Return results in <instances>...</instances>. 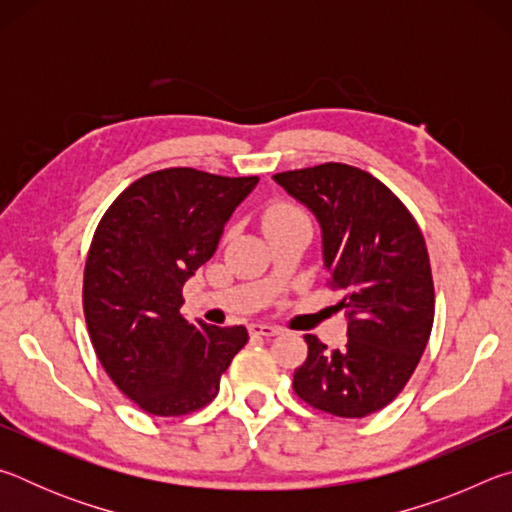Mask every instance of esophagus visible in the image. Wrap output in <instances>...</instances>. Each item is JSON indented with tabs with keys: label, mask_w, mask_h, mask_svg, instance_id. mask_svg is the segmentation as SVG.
Here are the masks:
<instances>
[{
	"label": "esophagus",
	"mask_w": 512,
	"mask_h": 512,
	"mask_svg": "<svg viewBox=\"0 0 512 512\" xmlns=\"http://www.w3.org/2000/svg\"><path fill=\"white\" fill-rule=\"evenodd\" d=\"M250 334L253 336H277L280 334V327H275V325H266V323H253L250 325Z\"/></svg>",
	"instance_id": "34e87169"
}]
</instances>
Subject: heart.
Here are the masks:
<instances>
[{"label":"heart","mask_w":512,"mask_h":512,"mask_svg":"<svg viewBox=\"0 0 512 512\" xmlns=\"http://www.w3.org/2000/svg\"><path fill=\"white\" fill-rule=\"evenodd\" d=\"M298 219H307V216L302 214L296 205L273 203L264 212V230L271 232L273 228H277V225H284V223H291V221H298Z\"/></svg>","instance_id":"heart-1"}]
</instances>
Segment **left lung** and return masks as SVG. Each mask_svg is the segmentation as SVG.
<instances>
[{
	"mask_svg": "<svg viewBox=\"0 0 512 512\" xmlns=\"http://www.w3.org/2000/svg\"><path fill=\"white\" fill-rule=\"evenodd\" d=\"M316 216L329 284L345 296L348 343L329 352L307 334L293 391L318 411L366 418L400 395L427 348L433 280L418 223L391 189L341 162L275 173Z\"/></svg>",
	"mask_w": 512,
	"mask_h": 512,
	"instance_id": "obj_1",
	"label": "left lung"
}]
</instances>
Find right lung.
Wrapping results in <instances>:
<instances>
[{"mask_svg":"<svg viewBox=\"0 0 512 512\" xmlns=\"http://www.w3.org/2000/svg\"><path fill=\"white\" fill-rule=\"evenodd\" d=\"M257 176L189 167L153 171L108 207L83 277L94 352L128 400L151 415H187L219 393L248 341L244 325L216 327L180 314L183 287L219 246L225 223Z\"/></svg>","mask_w":512,"mask_h":512,"instance_id":"obj_1","label":"right lung"}]
</instances>
